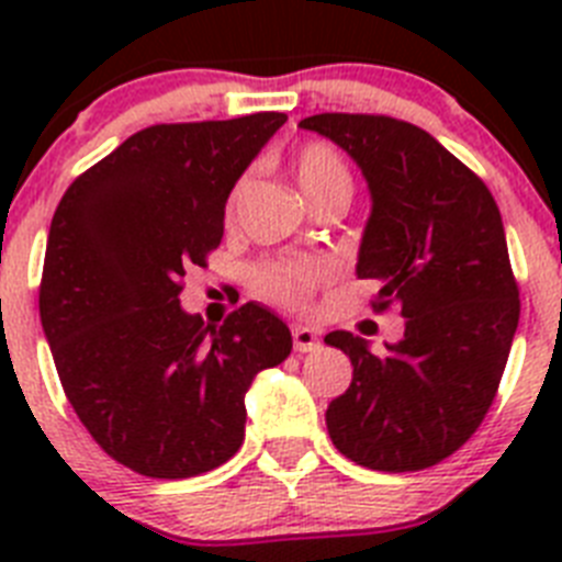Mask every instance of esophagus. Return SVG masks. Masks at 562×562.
<instances>
[{"label":"esophagus","instance_id":"esophagus-1","mask_svg":"<svg viewBox=\"0 0 562 562\" xmlns=\"http://www.w3.org/2000/svg\"><path fill=\"white\" fill-rule=\"evenodd\" d=\"M292 346H295V351H315L317 346H321V340H317V331L310 329V326H295L292 329Z\"/></svg>","mask_w":562,"mask_h":562}]
</instances>
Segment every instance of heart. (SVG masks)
Wrapping results in <instances>:
<instances>
[{"mask_svg":"<svg viewBox=\"0 0 562 562\" xmlns=\"http://www.w3.org/2000/svg\"><path fill=\"white\" fill-rule=\"evenodd\" d=\"M295 180L312 205L326 196H335V193L351 196L349 166L337 154V148L326 146V143H310L297 151ZM241 188L245 182H238L236 196L241 193ZM326 278H329V265L312 261V258H295V261H278V265L265 267L256 276V290L276 304L304 306L315 286L324 284Z\"/></svg>","mask_w":562,"mask_h":562,"instance_id":"heart-1","label":"heart"}]
</instances>
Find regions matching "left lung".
<instances>
[{"mask_svg": "<svg viewBox=\"0 0 562 562\" xmlns=\"http://www.w3.org/2000/svg\"><path fill=\"white\" fill-rule=\"evenodd\" d=\"M340 146L369 186L357 278L382 284L376 306L405 317L374 355L351 331L326 342L355 374L329 402L342 456L382 473L425 470L459 450L493 405L520 301L493 193L425 128L382 114H312L297 123Z\"/></svg>", "mask_w": 562, "mask_h": 562, "instance_id": "1", "label": "left lung"}]
</instances>
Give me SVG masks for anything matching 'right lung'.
I'll return each instance as SVG.
<instances>
[{
	"label": "right lung",
	"instance_id": "obj_1",
	"mask_svg": "<svg viewBox=\"0 0 562 562\" xmlns=\"http://www.w3.org/2000/svg\"><path fill=\"white\" fill-rule=\"evenodd\" d=\"M281 112L162 123L81 173L49 225L44 337L83 428L148 479H191L245 441V394L292 351L286 324L245 304L202 326L180 281L220 247L225 205Z\"/></svg>",
	"mask_w": 562,
	"mask_h": 562
}]
</instances>
